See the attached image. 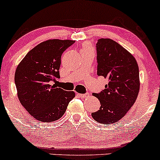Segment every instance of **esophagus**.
I'll return each instance as SVG.
<instances>
[{"label":"esophagus","instance_id":"1","mask_svg":"<svg viewBox=\"0 0 160 160\" xmlns=\"http://www.w3.org/2000/svg\"><path fill=\"white\" fill-rule=\"evenodd\" d=\"M77 96H80V98H83V99H85V98H87L89 96V93H86V94H80V93H77Z\"/></svg>","mask_w":160,"mask_h":160}]
</instances>
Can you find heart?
<instances>
[{"label": "heart", "mask_w": 160, "mask_h": 160, "mask_svg": "<svg viewBox=\"0 0 160 160\" xmlns=\"http://www.w3.org/2000/svg\"><path fill=\"white\" fill-rule=\"evenodd\" d=\"M92 50V47L91 46V45L88 42L84 43L83 45V48L81 51H91Z\"/></svg>", "instance_id": "b5f03b06"}]
</instances>
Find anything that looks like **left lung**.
Instances as JSON below:
<instances>
[{"instance_id": "8db88e82", "label": "left lung", "mask_w": 160, "mask_h": 160, "mask_svg": "<svg viewBox=\"0 0 160 160\" xmlns=\"http://www.w3.org/2000/svg\"><path fill=\"white\" fill-rule=\"evenodd\" d=\"M97 73L108 79L100 93L94 120L101 124H113L122 119L134 105L140 90L139 68L136 59L128 50L111 38H99L96 43Z\"/></svg>"}]
</instances>
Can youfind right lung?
Instances as JSON below:
<instances>
[{
  "label": "right lung",
  "instance_id": "obj_1",
  "mask_svg": "<svg viewBox=\"0 0 160 160\" xmlns=\"http://www.w3.org/2000/svg\"><path fill=\"white\" fill-rule=\"evenodd\" d=\"M75 42L69 39H48L29 51L17 66L15 84L21 105L33 118L52 122L63 116L73 91L52 85L60 77L61 54Z\"/></svg>",
  "mask_w": 160,
  "mask_h": 160
}]
</instances>
